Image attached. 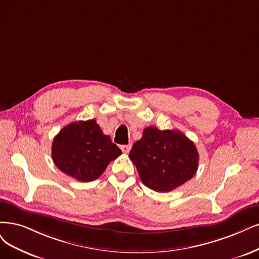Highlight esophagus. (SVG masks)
Here are the masks:
<instances>
[{
  "mask_svg": "<svg viewBox=\"0 0 259 259\" xmlns=\"http://www.w3.org/2000/svg\"><path fill=\"white\" fill-rule=\"evenodd\" d=\"M120 149L122 150V152H124V154H128L131 149V145H121Z\"/></svg>",
  "mask_w": 259,
  "mask_h": 259,
  "instance_id": "esophagus-1",
  "label": "esophagus"
}]
</instances>
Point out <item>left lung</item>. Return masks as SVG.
Here are the masks:
<instances>
[{
	"instance_id": "obj_1",
	"label": "left lung",
	"mask_w": 259,
	"mask_h": 259,
	"mask_svg": "<svg viewBox=\"0 0 259 259\" xmlns=\"http://www.w3.org/2000/svg\"><path fill=\"white\" fill-rule=\"evenodd\" d=\"M129 158L146 187L169 192L195 175L199 157L194 143L183 132L147 127L133 144Z\"/></svg>"
}]
</instances>
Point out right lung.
I'll return each mask as SVG.
<instances>
[{"label":"right lung","instance_id":"obj_1","mask_svg":"<svg viewBox=\"0 0 259 259\" xmlns=\"http://www.w3.org/2000/svg\"><path fill=\"white\" fill-rule=\"evenodd\" d=\"M120 155L121 150L103 135L95 119L67 124L52 143V159L57 168L82 183L97 179Z\"/></svg>","mask_w":259,"mask_h":259}]
</instances>
